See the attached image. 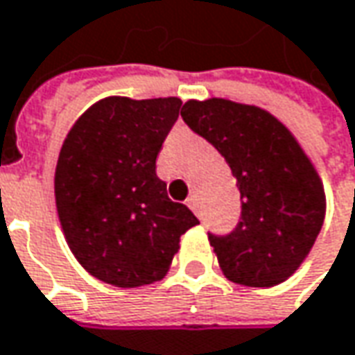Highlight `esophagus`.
I'll use <instances>...</instances> for the list:
<instances>
[{
    "mask_svg": "<svg viewBox=\"0 0 355 355\" xmlns=\"http://www.w3.org/2000/svg\"><path fill=\"white\" fill-rule=\"evenodd\" d=\"M185 203H187V207H189V209H191V211L196 213V215H199V205H198V199L193 198V196H191V198L187 199V201H185Z\"/></svg>",
    "mask_w": 355,
    "mask_h": 355,
    "instance_id": "esophagus-1",
    "label": "esophagus"
}]
</instances>
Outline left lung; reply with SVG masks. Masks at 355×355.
I'll use <instances>...</instances> for the list:
<instances>
[{"instance_id":"8db88e82","label":"left lung","mask_w":355,"mask_h":355,"mask_svg":"<svg viewBox=\"0 0 355 355\" xmlns=\"http://www.w3.org/2000/svg\"><path fill=\"white\" fill-rule=\"evenodd\" d=\"M184 122L225 157L241 191L229 235L209 233L227 279L268 288L293 277L320 233L326 196L291 130L259 106L225 98L187 101Z\"/></svg>"}]
</instances>
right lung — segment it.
Here are the masks:
<instances>
[{"instance_id":"right-lung-1","label":"right lung","mask_w":355,"mask_h":355,"mask_svg":"<svg viewBox=\"0 0 355 355\" xmlns=\"http://www.w3.org/2000/svg\"><path fill=\"white\" fill-rule=\"evenodd\" d=\"M175 96H108L69 130L55 170L64 239L83 268L120 288L162 280L198 217L168 198L156 157L180 116Z\"/></svg>"}]
</instances>
